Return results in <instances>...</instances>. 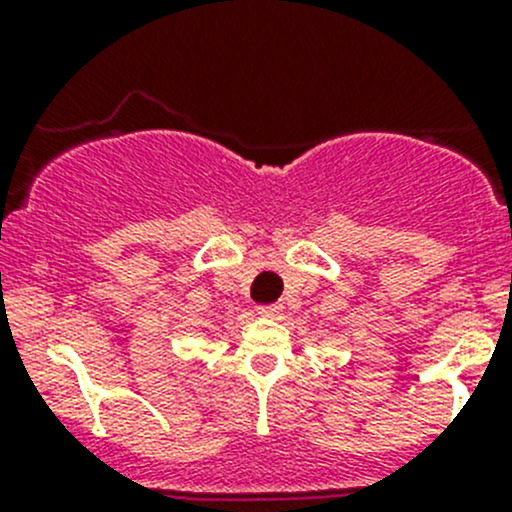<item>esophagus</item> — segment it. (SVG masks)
Listing matches in <instances>:
<instances>
[{"label": "esophagus", "mask_w": 512, "mask_h": 512, "mask_svg": "<svg viewBox=\"0 0 512 512\" xmlns=\"http://www.w3.org/2000/svg\"><path fill=\"white\" fill-rule=\"evenodd\" d=\"M257 312L267 319H277L282 314V304H265V307H260Z\"/></svg>", "instance_id": "1"}]
</instances>
